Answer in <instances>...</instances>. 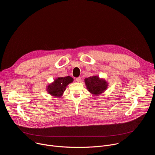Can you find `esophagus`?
I'll return each instance as SVG.
<instances>
[{"instance_id":"obj_1","label":"esophagus","mask_w":155,"mask_h":155,"mask_svg":"<svg viewBox=\"0 0 155 155\" xmlns=\"http://www.w3.org/2000/svg\"><path fill=\"white\" fill-rule=\"evenodd\" d=\"M75 80H76V81H77L80 82V81H81V77H77V78H75Z\"/></svg>"}]
</instances>
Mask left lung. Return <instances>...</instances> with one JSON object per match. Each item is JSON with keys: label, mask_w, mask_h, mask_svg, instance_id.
<instances>
[{"label": "left lung", "mask_w": 155, "mask_h": 155, "mask_svg": "<svg viewBox=\"0 0 155 155\" xmlns=\"http://www.w3.org/2000/svg\"><path fill=\"white\" fill-rule=\"evenodd\" d=\"M85 83L88 91L94 95H98L103 93L107 86V83L105 80L99 79L96 76L85 78Z\"/></svg>", "instance_id": "left-lung-1"}]
</instances>
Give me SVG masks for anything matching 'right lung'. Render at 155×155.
I'll return each mask as SVG.
<instances>
[{
    "label": "right lung",
    "mask_w": 155,
    "mask_h": 155,
    "mask_svg": "<svg viewBox=\"0 0 155 155\" xmlns=\"http://www.w3.org/2000/svg\"><path fill=\"white\" fill-rule=\"evenodd\" d=\"M72 81L73 78L69 76L59 77L55 80L54 83L48 86V91L52 96L60 97L65 90V87Z\"/></svg>",
    "instance_id": "add662e5"
}]
</instances>
